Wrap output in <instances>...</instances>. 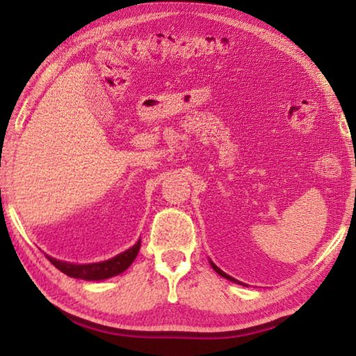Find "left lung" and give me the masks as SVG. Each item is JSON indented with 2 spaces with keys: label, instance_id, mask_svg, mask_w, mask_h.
<instances>
[{
  "label": "left lung",
  "instance_id": "8db88e82",
  "mask_svg": "<svg viewBox=\"0 0 356 356\" xmlns=\"http://www.w3.org/2000/svg\"><path fill=\"white\" fill-rule=\"evenodd\" d=\"M210 265H212V268L215 270V272L216 273H218V275H221L222 276V278H226V280H229V281H232V282H237V284H242V282H240V281H237L236 278H232V276H229V275H226L225 272H222V270H220L218 267H216V265L212 262V261H210Z\"/></svg>",
  "mask_w": 356,
  "mask_h": 356
}]
</instances>
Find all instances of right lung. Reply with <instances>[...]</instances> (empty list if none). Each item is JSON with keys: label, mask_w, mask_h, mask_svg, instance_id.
<instances>
[{"label": "right lung", "mask_w": 356, "mask_h": 356, "mask_svg": "<svg viewBox=\"0 0 356 356\" xmlns=\"http://www.w3.org/2000/svg\"><path fill=\"white\" fill-rule=\"evenodd\" d=\"M140 246H141V238L127 251L120 252V254L108 259V261L94 262V264H70V262L58 261V259L50 257V256L47 257L58 270H61L63 273L70 276V278L86 280V281H102L125 272V270L131 265V262L135 261V257L138 256Z\"/></svg>", "instance_id": "obj_1"}]
</instances>
